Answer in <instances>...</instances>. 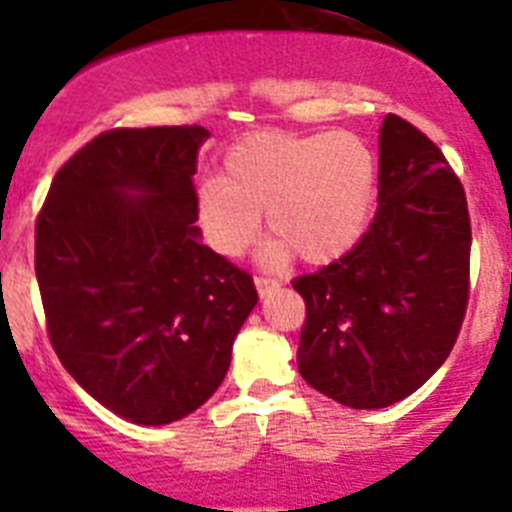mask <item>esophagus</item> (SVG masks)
Returning <instances> with one entry per match:
<instances>
[{"label":"esophagus","mask_w":512,"mask_h":512,"mask_svg":"<svg viewBox=\"0 0 512 512\" xmlns=\"http://www.w3.org/2000/svg\"><path fill=\"white\" fill-rule=\"evenodd\" d=\"M253 284H256V289H259V295L266 297L271 292V289H277L279 282L277 279L271 277H264V274H259V277H253Z\"/></svg>","instance_id":"34e87169"}]
</instances>
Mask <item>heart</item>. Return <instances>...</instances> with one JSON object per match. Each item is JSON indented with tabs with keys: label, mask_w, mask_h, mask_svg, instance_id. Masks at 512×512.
Masks as SVG:
<instances>
[{
	"label": "heart",
	"mask_w": 512,
	"mask_h": 512,
	"mask_svg": "<svg viewBox=\"0 0 512 512\" xmlns=\"http://www.w3.org/2000/svg\"><path fill=\"white\" fill-rule=\"evenodd\" d=\"M377 187V158L354 133H253L223 161V176L202 184L194 217L220 256H243L261 230L274 233L266 259L289 253L312 266L341 259L366 230Z\"/></svg>",
	"instance_id": "b5f03b06"
}]
</instances>
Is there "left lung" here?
I'll return each mask as SVG.
<instances>
[{
    "instance_id": "obj_1",
    "label": "left lung",
    "mask_w": 512,
    "mask_h": 512,
    "mask_svg": "<svg viewBox=\"0 0 512 512\" xmlns=\"http://www.w3.org/2000/svg\"><path fill=\"white\" fill-rule=\"evenodd\" d=\"M467 194L441 148L387 115L379 207L354 248L292 282L305 300L297 366L354 410L413 395L451 354L469 302Z\"/></svg>"
}]
</instances>
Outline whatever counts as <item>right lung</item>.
Here are the masks:
<instances>
[{"mask_svg":"<svg viewBox=\"0 0 512 512\" xmlns=\"http://www.w3.org/2000/svg\"><path fill=\"white\" fill-rule=\"evenodd\" d=\"M207 135L200 125L99 133L53 176L35 223L53 351L130 423H174L210 400L259 302L251 274L194 225Z\"/></svg>","mask_w":512,"mask_h":512,"instance_id":"1","label":"right lung"}]
</instances>
